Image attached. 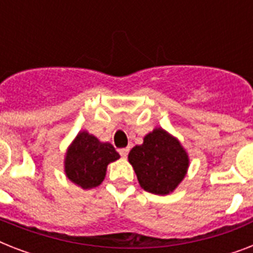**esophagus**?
Listing matches in <instances>:
<instances>
[{
    "mask_svg": "<svg viewBox=\"0 0 253 253\" xmlns=\"http://www.w3.org/2000/svg\"><path fill=\"white\" fill-rule=\"evenodd\" d=\"M128 148H121L119 150V155L122 156V158H127V155H128Z\"/></svg>",
    "mask_w": 253,
    "mask_h": 253,
    "instance_id": "esophagus-1",
    "label": "esophagus"
}]
</instances>
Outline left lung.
<instances>
[{
    "label": "left lung",
    "mask_w": 253,
    "mask_h": 253,
    "mask_svg": "<svg viewBox=\"0 0 253 253\" xmlns=\"http://www.w3.org/2000/svg\"><path fill=\"white\" fill-rule=\"evenodd\" d=\"M128 163L142 189L152 194L167 196L182 182L190 159L176 136L163 127H155L143 138L140 146L130 151Z\"/></svg>",
    "instance_id": "1"
}]
</instances>
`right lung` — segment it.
I'll use <instances>...</instances> for the list:
<instances>
[{
	"label": "right lung",
	"mask_w": 253,
	"mask_h": 253,
	"mask_svg": "<svg viewBox=\"0 0 253 253\" xmlns=\"http://www.w3.org/2000/svg\"><path fill=\"white\" fill-rule=\"evenodd\" d=\"M119 158L110 143L101 142L86 130H81L65 151L64 173L79 188L93 189L102 184L107 166Z\"/></svg>",
	"instance_id": "obj_1"
}]
</instances>
